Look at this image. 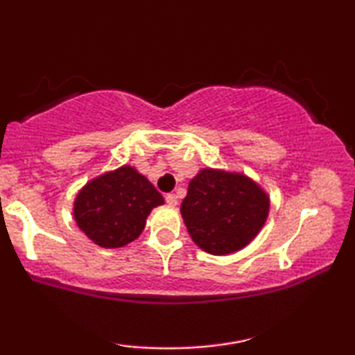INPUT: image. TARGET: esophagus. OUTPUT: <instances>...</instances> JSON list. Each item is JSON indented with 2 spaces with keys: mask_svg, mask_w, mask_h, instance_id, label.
<instances>
[{
  "mask_svg": "<svg viewBox=\"0 0 355 355\" xmlns=\"http://www.w3.org/2000/svg\"><path fill=\"white\" fill-rule=\"evenodd\" d=\"M166 203L169 207H176L178 205V197L174 193H168L166 196Z\"/></svg>",
  "mask_w": 355,
  "mask_h": 355,
  "instance_id": "34e87169",
  "label": "esophagus"
}]
</instances>
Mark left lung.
<instances>
[{
  "label": "left lung",
  "instance_id": "1",
  "mask_svg": "<svg viewBox=\"0 0 355 355\" xmlns=\"http://www.w3.org/2000/svg\"><path fill=\"white\" fill-rule=\"evenodd\" d=\"M270 213V196L244 173L203 168L191 179L181 215L192 241L227 255L255 239Z\"/></svg>",
  "mask_w": 355,
  "mask_h": 355
}]
</instances>
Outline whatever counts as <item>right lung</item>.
Instances as JSON below:
<instances>
[{
    "label": "right lung",
    "instance_id": "add662e5",
    "mask_svg": "<svg viewBox=\"0 0 355 355\" xmlns=\"http://www.w3.org/2000/svg\"><path fill=\"white\" fill-rule=\"evenodd\" d=\"M163 203L153 184L124 164L90 179L77 192L72 213L79 230L94 244L118 249L142 234L150 211Z\"/></svg>",
    "mask_w": 355,
    "mask_h": 355
}]
</instances>
